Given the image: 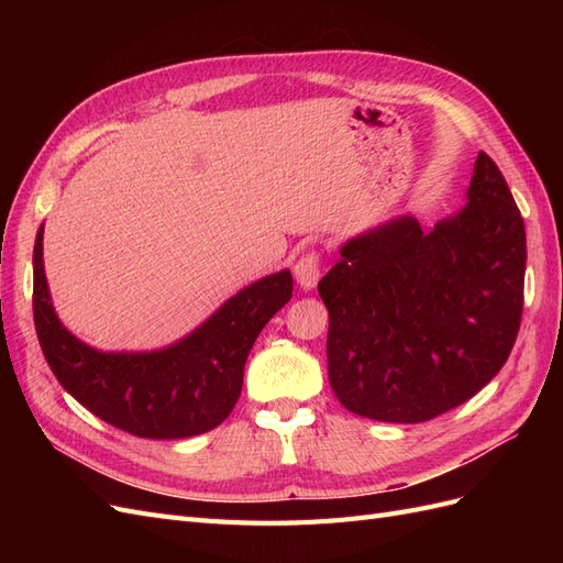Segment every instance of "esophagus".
I'll return each mask as SVG.
<instances>
[{
  "instance_id": "obj_1",
  "label": "esophagus",
  "mask_w": 563,
  "mask_h": 563,
  "mask_svg": "<svg viewBox=\"0 0 563 563\" xmlns=\"http://www.w3.org/2000/svg\"><path fill=\"white\" fill-rule=\"evenodd\" d=\"M294 275H296V282L300 284V288H314L317 282H319V275H321V258L317 251H308L302 253L296 267H294Z\"/></svg>"
}]
</instances>
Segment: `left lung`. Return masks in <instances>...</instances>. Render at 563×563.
<instances>
[{
	"mask_svg": "<svg viewBox=\"0 0 563 563\" xmlns=\"http://www.w3.org/2000/svg\"><path fill=\"white\" fill-rule=\"evenodd\" d=\"M523 275V218L479 152L463 209L430 232L399 216L356 234L319 282L338 401L371 420L424 422L472 399L515 347Z\"/></svg>",
	"mask_w": 563,
	"mask_h": 563,
	"instance_id": "8db88e82",
	"label": "left lung"
}]
</instances>
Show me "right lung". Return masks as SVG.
<instances>
[{
  "label": "right lung",
  "mask_w": 563,
  "mask_h": 563,
  "mask_svg": "<svg viewBox=\"0 0 563 563\" xmlns=\"http://www.w3.org/2000/svg\"><path fill=\"white\" fill-rule=\"evenodd\" d=\"M37 232L32 312L58 383L114 428L143 439H185L223 422L242 395L244 364L265 323L291 300L288 269L242 288L178 343L155 352H100L67 331L54 305Z\"/></svg>",
  "instance_id": "add662e5"
}]
</instances>
